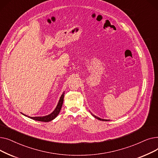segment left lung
Masks as SVG:
<instances>
[{"label": "left lung", "instance_id": "1", "mask_svg": "<svg viewBox=\"0 0 158 158\" xmlns=\"http://www.w3.org/2000/svg\"><path fill=\"white\" fill-rule=\"evenodd\" d=\"M92 115L94 116V117H95L97 119H98V120H102V121H108V120H106V119H102V118H98V117H96L95 115H94L93 114H92Z\"/></svg>", "mask_w": 158, "mask_h": 158}]
</instances>
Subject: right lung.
<instances>
[{
  "label": "right lung",
  "mask_w": 158,
  "mask_h": 158,
  "mask_svg": "<svg viewBox=\"0 0 158 158\" xmlns=\"http://www.w3.org/2000/svg\"><path fill=\"white\" fill-rule=\"evenodd\" d=\"M64 94L63 93L61 95L60 101H59V102H58V104H57V105L56 107V109L54 110V111L51 114H50L47 115V116H45V117H29L30 118H32L33 120H35L40 121V122H47L52 120L53 119H54L57 117L58 114H59L60 112V110L61 109V107H62V105H63V102ZM22 114H23V113H22ZM23 114L25 115V116H27V115L24 114Z\"/></svg>",
  "instance_id": "right-lung-1"
}]
</instances>
